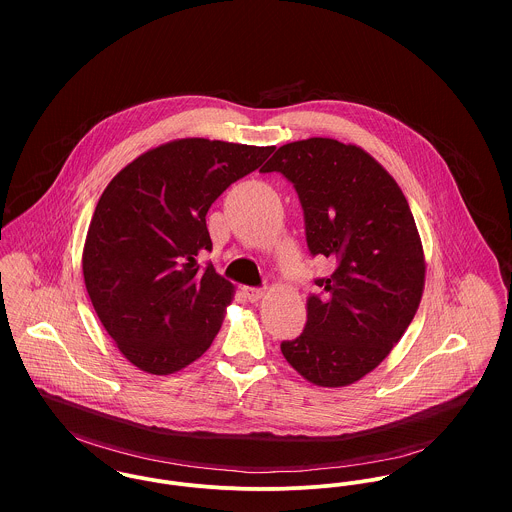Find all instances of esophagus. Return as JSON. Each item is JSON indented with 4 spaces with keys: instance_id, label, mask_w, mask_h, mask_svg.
<instances>
[{
    "instance_id": "34e87169",
    "label": "esophagus",
    "mask_w": 512,
    "mask_h": 512,
    "mask_svg": "<svg viewBox=\"0 0 512 512\" xmlns=\"http://www.w3.org/2000/svg\"><path fill=\"white\" fill-rule=\"evenodd\" d=\"M244 295L252 301V303H256V301H260L266 292L264 290H258V288H244Z\"/></svg>"
}]
</instances>
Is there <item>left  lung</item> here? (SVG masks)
<instances>
[{"mask_svg": "<svg viewBox=\"0 0 512 512\" xmlns=\"http://www.w3.org/2000/svg\"><path fill=\"white\" fill-rule=\"evenodd\" d=\"M295 187L313 256L337 262L307 297L303 333L282 343L311 384L349 386L380 365L412 323L426 284L422 238L394 177L363 147L309 138L260 169Z\"/></svg>", "mask_w": 512, "mask_h": 512, "instance_id": "8db88e82", "label": "left lung"}]
</instances>
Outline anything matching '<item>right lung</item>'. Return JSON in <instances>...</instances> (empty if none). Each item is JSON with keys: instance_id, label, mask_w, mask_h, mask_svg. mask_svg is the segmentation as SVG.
<instances>
[{"instance_id": "add662e5", "label": "right lung", "mask_w": 512, "mask_h": 512, "mask_svg": "<svg viewBox=\"0 0 512 512\" xmlns=\"http://www.w3.org/2000/svg\"><path fill=\"white\" fill-rule=\"evenodd\" d=\"M276 147L183 138L128 163L90 220L82 276L120 353L149 374L197 361L219 333L234 286L197 258L213 250L207 213Z\"/></svg>"}]
</instances>
